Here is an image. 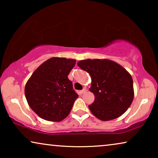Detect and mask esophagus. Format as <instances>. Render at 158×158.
I'll return each instance as SVG.
<instances>
[{"instance_id":"obj_1","label":"esophagus","mask_w":158,"mask_h":158,"mask_svg":"<svg viewBox=\"0 0 158 158\" xmlns=\"http://www.w3.org/2000/svg\"><path fill=\"white\" fill-rule=\"evenodd\" d=\"M85 92H86V89H85V88H83V90H81V91H80V94L82 95V94H85Z\"/></svg>"}]
</instances>
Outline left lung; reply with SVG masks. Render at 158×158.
I'll list each match as a JSON object with an SVG mask.
<instances>
[{"label": "left lung", "mask_w": 158, "mask_h": 158, "mask_svg": "<svg viewBox=\"0 0 158 158\" xmlns=\"http://www.w3.org/2000/svg\"><path fill=\"white\" fill-rule=\"evenodd\" d=\"M82 70L89 73L92 83L90 90L95 96L88 106L94 115L102 121L122 116L134 98L133 80L125 69L109 60H84L77 62Z\"/></svg>", "instance_id": "left-lung-1"}]
</instances>
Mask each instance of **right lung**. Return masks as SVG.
Masks as SVG:
<instances>
[{
  "instance_id": "obj_1",
  "label": "right lung",
  "mask_w": 158,
  "mask_h": 158,
  "mask_svg": "<svg viewBox=\"0 0 158 158\" xmlns=\"http://www.w3.org/2000/svg\"><path fill=\"white\" fill-rule=\"evenodd\" d=\"M75 60L52 57L33 73L25 86L29 106L43 119L60 122L69 115L78 97L68 75Z\"/></svg>"
}]
</instances>
